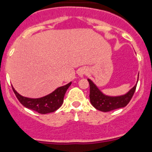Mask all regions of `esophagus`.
I'll return each mask as SVG.
<instances>
[{
  "label": "esophagus",
  "instance_id": "obj_1",
  "mask_svg": "<svg viewBox=\"0 0 152 152\" xmlns=\"http://www.w3.org/2000/svg\"><path fill=\"white\" fill-rule=\"evenodd\" d=\"M87 73H88V70L85 68H81L80 70H79V72H78V74H79V76H80V77H83V76H85V75H86Z\"/></svg>",
  "mask_w": 152,
  "mask_h": 152
}]
</instances>
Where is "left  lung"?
Instances as JSON below:
<instances>
[{"instance_id": "obj_1", "label": "left lung", "mask_w": 152, "mask_h": 152, "mask_svg": "<svg viewBox=\"0 0 152 152\" xmlns=\"http://www.w3.org/2000/svg\"><path fill=\"white\" fill-rule=\"evenodd\" d=\"M88 81L90 85V101L91 104L100 111L108 112L115 109L124 107L129 104L136 90L137 84L129 92L123 95L116 96L105 95L99 89L98 87L93 82V81L90 79H88Z\"/></svg>"}]
</instances>
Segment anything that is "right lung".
<instances>
[{
    "label": "right lung",
    "mask_w": 152,
    "mask_h": 152,
    "mask_svg": "<svg viewBox=\"0 0 152 152\" xmlns=\"http://www.w3.org/2000/svg\"><path fill=\"white\" fill-rule=\"evenodd\" d=\"M72 82L58 88L53 92L41 98L32 99L25 97L19 94L12 86V90L16 97L24 107L33 110L42 114L52 113L59 108L64 102V96L66 91Z\"/></svg>",
    "instance_id": "1"
}]
</instances>
